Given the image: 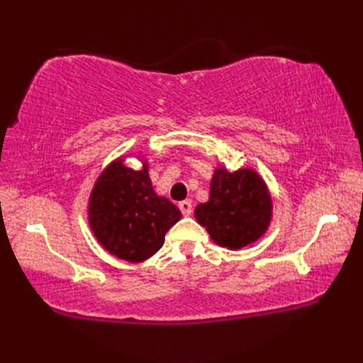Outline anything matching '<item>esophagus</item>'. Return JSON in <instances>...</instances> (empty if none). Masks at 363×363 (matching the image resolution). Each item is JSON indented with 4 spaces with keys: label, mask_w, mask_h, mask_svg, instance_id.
I'll return each mask as SVG.
<instances>
[{
    "label": "esophagus",
    "mask_w": 363,
    "mask_h": 363,
    "mask_svg": "<svg viewBox=\"0 0 363 363\" xmlns=\"http://www.w3.org/2000/svg\"><path fill=\"white\" fill-rule=\"evenodd\" d=\"M179 209H181L182 215H186V217H189V215H191V212H194V206H191L190 199H186V201H181L179 203Z\"/></svg>",
    "instance_id": "34e87169"
}]
</instances>
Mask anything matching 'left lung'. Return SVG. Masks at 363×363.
I'll return each mask as SVG.
<instances>
[{
  "mask_svg": "<svg viewBox=\"0 0 363 363\" xmlns=\"http://www.w3.org/2000/svg\"><path fill=\"white\" fill-rule=\"evenodd\" d=\"M195 217L215 243L240 250L264 235L272 220V196L254 169L220 167L212 177L209 201L196 206Z\"/></svg>",
  "mask_w": 363,
  "mask_h": 363,
  "instance_id": "8db88e82",
  "label": "left lung"
}]
</instances>
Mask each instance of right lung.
<instances>
[{
	"label": "right lung",
	"instance_id": "add662e5",
	"mask_svg": "<svg viewBox=\"0 0 363 363\" xmlns=\"http://www.w3.org/2000/svg\"><path fill=\"white\" fill-rule=\"evenodd\" d=\"M179 220L181 211L154 191L146 164L133 169L121 159L115 160L91 190L90 228L104 250L118 259L143 262L151 257Z\"/></svg>",
	"mask_w": 363,
	"mask_h": 363
}]
</instances>
